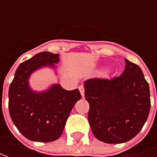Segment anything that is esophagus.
<instances>
[{
  "label": "esophagus",
  "instance_id": "esophagus-1",
  "mask_svg": "<svg viewBox=\"0 0 157 157\" xmlns=\"http://www.w3.org/2000/svg\"><path fill=\"white\" fill-rule=\"evenodd\" d=\"M78 89H79V92H80V94H81L82 97L84 98V95H85V87H84V86H78Z\"/></svg>",
  "mask_w": 157,
  "mask_h": 157
}]
</instances>
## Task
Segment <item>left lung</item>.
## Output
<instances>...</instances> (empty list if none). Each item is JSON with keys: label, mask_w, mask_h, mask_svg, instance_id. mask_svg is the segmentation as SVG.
Returning <instances> with one entry per match:
<instances>
[{"label": "left lung", "mask_w": 157, "mask_h": 157, "mask_svg": "<svg viewBox=\"0 0 157 157\" xmlns=\"http://www.w3.org/2000/svg\"><path fill=\"white\" fill-rule=\"evenodd\" d=\"M122 74L85 82L90 108L88 121L94 136L105 143H122L141 131L150 110L149 86L142 69L125 58Z\"/></svg>", "instance_id": "1"}]
</instances>
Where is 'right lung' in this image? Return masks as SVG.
Here are the masks:
<instances>
[{"label":"right lung","mask_w":157,"mask_h":157,"mask_svg":"<svg viewBox=\"0 0 157 157\" xmlns=\"http://www.w3.org/2000/svg\"><path fill=\"white\" fill-rule=\"evenodd\" d=\"M59 54L40 52L18 66L9 91V110L13 123L24 137L34 142L56 141L63 133L76 102L82 98L78 89L67 91L54 85L44 93L33 92L28 79L35 70L54 66Z\"/></svg>","instance_id":"obj_1"}]
</instances>
